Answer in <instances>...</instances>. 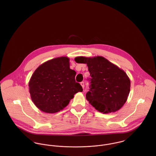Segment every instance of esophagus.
Masks as SVG:
<instances>
[{"label":"esophagus","instance_id":"esophagus-1","mask_svg":"<svg viewBox=\"0 0 156 156\" xmlns=\"http://www.w3.org/2000/svg\"><path fill=\"white\" fill-rule=\"evenodd\" d=\"M80 85H81V86L82 87V88H83H83H84V86H85V85H84V82H81V83H80Z\"/></svg>","mask_w":156,"mask_h":156}]
</instances>
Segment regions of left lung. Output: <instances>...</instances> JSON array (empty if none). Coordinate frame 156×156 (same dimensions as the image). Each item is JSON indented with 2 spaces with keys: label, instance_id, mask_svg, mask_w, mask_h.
<instances>
[{
  "label": "left lung",
  "instance_id": "1",
  "mask_svg": "<svg viewBox=\"0 0 156 156\" xmlns=\"http://www.w3.org/2000/svg\"><path fill=\"white\" fill-rule=\"evenodd\" d=\"M79 64H87L90 74L87 100L98 111L109 113L120 109L126 102L130 80L126 73L103 56H78Z\"/></svg>",
  "mask_w": 156,
  "mask_h": 156
}]
</instances>
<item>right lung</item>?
<instances>
[{
	"label": "right lung",
	"instance_id": "right-lung-1",
	"mask_svg": "<svg viewBox=\"0 0 156 156\" xmlns=\"http://www.w3.org/2000/svg\"><path fill=\"white\" fill-rule=\"evenodd\" d=\"M76 74L69 68V59L67 56L54 58L40 65L29 82L34 105L48 113L64 109L75 94L83 91L82 86L75 80Z\"/></svg>",
	"mask_w": 156,
	"mask_h": 156
}]
</instances>
